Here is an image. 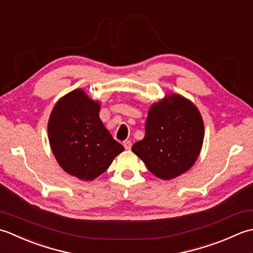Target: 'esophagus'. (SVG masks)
Masks as SVG:
<instances>
[{"label":"esophagus","instance_id":"34e87169","mask_svg":"<svg viewBox=\"0 0 253 253\" xmlns=\"http://www.w3.org/2000/svg\"><path fill=\"white\" fill-rule=\"evenodd\" d=\"M123 146H125V148L126 149H130L131 148V146H132V143H131V141H125L123 142Z\"/></svg>","mask_w":253,"mask_h":253}]
</instances>
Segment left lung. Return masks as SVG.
<instances>
[{
    "label": "left lung",
    "instance_id": "left-lung-1",
    "mask_svg": "<svg viewBox=\"0 0 253 253\" xmlns=\"http://www.w3.org/2000/svg\"><path fill=\"white\" fill-rule=\"evenodd\" d=\"M203 140L204 122L198 107L181 95L167 94L149 108L145 136L132 152L157 178L171 180L195 164Z\"/></svg>",
    "mask_w": 253,
    "mask_h": 253
}]
</instances>
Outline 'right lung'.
Wrapping results in <instances>:
<instances>
[{"label": "right lung", "mask_w": 253, "mask_h": 253, "mask_svg": "<svg viewBox=\"0 0 253 253\" xmlns=\"http://www.w3.org/2000/svg\"><path fill=\"white\" fill-rule=\"evenodd\" d=\"M100 101L77 88L56 101L48 121L51 151L66 173L92 181L104 173L120 153L99 118Z\"/></svg>", "instance_id": "add662e5"}]
</instances>
